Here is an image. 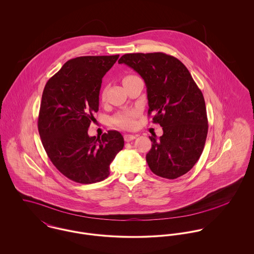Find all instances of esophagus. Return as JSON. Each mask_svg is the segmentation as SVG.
Returning a JSON list of instances; mask_svg holds the SVG:
<instances>
[{"instance_id": "obj_1", "label": "esophagus", "mask_w": 254, "mask_h": 254, "mask_svg": "<svg viewBox=\"0 0 254 254\" xmlns=\"http://www.w3.org/2000/svg\"><path fill=\"white\" fill-rule=\"evenodd\" d=\"M135 138H136L135 135H131V134H125V135H124V140H125V142L133 141Z\"/></svg>"}]
</instances>
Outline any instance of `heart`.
I'll use <instances>...</instances> for the list:
<instances>
[{"instance_id":"heart-1","label":"heart","mask_w":254,"mask_h":254,"mask_svg":"<svg viewBox=\"0 0 254 254\" xmlns=\"http://www.w3.org/2000/svg\"><path fill=\"white\" fill-rule=\"evenodd\" d=\"M134 77L133 75H129V76H126L123 78L122 82H125L127 81L128 79ZM137 114V111L135 110H130V111H122V112H119L117 113L114 117H113V123L123 129H131L134 127V124H135V121H134V118Z\"/></svg>"}]
</instances>
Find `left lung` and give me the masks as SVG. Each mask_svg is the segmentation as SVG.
Returning <instances> with one entry per match:
<instances>
[{
	"mask_svg": "<svg viewBox=\"0 0 254 254\" xmlns=\"http://www.w3.org/2000/svg\"><path fill=\"white\" fill-rule=\"evenodd\" d=\"M118 64L139 73L146 87L148 115L154 113L163 135L152 142L145 159L157 176L176 179L200 157L208 131L203 95L181 62L163 53L126 54Z\"/></svg>",
	"mask_w": 254,
	"mask_h": 254,
	"instance_id": "left-lung-1",
	"label": "left lung"
}]
</instances>
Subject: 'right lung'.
Instances as JSON below:
<instances>
[{
  "label": "right lung",
  "mask_w": 254,
  "mask_h": 254,
  "mask_svg": "<svg viewBox=\"0 0 254 254\" xmlns=\"http://www.w3.org/2000/svg\"><path fill=\"white\" fill-rule=\"evenodd\" d=\"M118 58L69 60L44 88L38 118L42 144L57 169L76 183L108 178L110 163L124 146L118 131H109L102 138L88 135L93 113L99 110L102 79Z\"/></svg>",
  "instance_id": "right-lung-1"
}]
</instances>
